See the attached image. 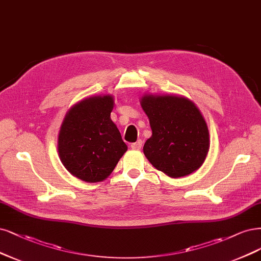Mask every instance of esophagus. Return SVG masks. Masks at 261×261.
<instances>
[{"mask_svg":"<svg viewBox=\"0 0 261 261\" xmlns=\"http://www.w3.org/2000/svg\"><path fill=\"white\" fill-rule=\"evenodd\" d=\"M141 147H142V141L140 139L137 140L136 142H133L130 145V148L134 150H139V149H141Z\"/></svg>","mask_w":261,"mask_h":261,"instance_id":"34e87169","label":"esophagus"}]
</instances>
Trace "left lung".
<instances>
[{
    "mask_svg": "<svg viewBox=\"0 0 261 261\" xmlns=\"http://www.w3.org/2000/svg\"><path fill=\"white\" fill-rule=\"evenodd\" d=\"M152 136L143 153L156 169L179 178L199 169L210 150V133L201 111L190 99L175 95H143Z\"/></svg>",
    "mask_w": 261,
    "mask_h": 261,
    "instance_id": "obj_1",
    "label": "left lung"
}]
</instances>
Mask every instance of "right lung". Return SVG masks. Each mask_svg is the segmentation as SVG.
I'll return each mask as SVG.
<instances>
[{"label": "right lung", "instance_id": "1", "mask_svg": "<svg viewBox=\"0 0 261 261\" xmlns=\"http://www.w3.org/2000/svg\"><path fill=\"white\" fill-rule=\"evenodd\" d=\"M111 95L85 98L70 108L58 136V153L68 172L86 182L102 181L127 151L110 114Z\"/></svg>", "mask_w": 261, "mask_h": 261}]
</instances>
